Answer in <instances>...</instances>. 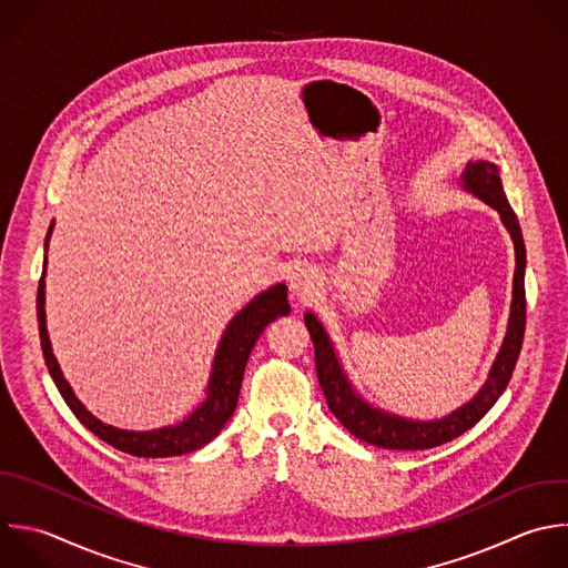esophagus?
<instances>
[{
  "label": "esophagus",
  "instance_id": "obj_1",
  "mask_svg": "<svg viewBox=\"0 0 568 568\" xmlns=\"http://www.w3.org/2000/svg\"><path fill=\"white\" fill-rule=\"evenodd\" d=\"M317 275L311 268H300L291 275V293L300 302H308L317 295Z\"/></svg>",
  "mask_w": 568,
  "mask_h": 568
}]
</instances>
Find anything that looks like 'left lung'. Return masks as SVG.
Wrapping results in <instances>:
<instances>
[{"instance_id": "left-lung-1", "label": "left lung", "mask_w": 568, "mask_h": 568, "mask_svg": "<svg viewBox=\"0 0 568 568\" xmlns=\"http://www.w3.org/2000/svg\"><path fill=\"white\" fill-rule=\"evenodd\" d=\"M464 189L475 193L479 200H484L488 206H493L504 226L508 229L513 244H515V277H513V302H510V317H508V331L504 337V344L495 357V364L488 373L486 384L481 390L462 408L450 413L444 419L435 422H417V419H404L397 415L382 413L373 406H368L355 390L351 388L348 379L342 373V366L335 357V351L331 346V339L322 324L315 320L313 313H306L304 322L313 339L315 348V368L317 379L324 390L326 404L331 413L342 422V426L355 435L357 439L388 448V450H424L435 448L439 444H446L468 428H473L499 399L504 388L510 382V375L515 371L521 342H524V328H526V291H524V268H526V248L519 222L504 195L499 171L490 162H470L464 173Z\"/></svg>"}]
</instances>
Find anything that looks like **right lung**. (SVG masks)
<instances>
[{"instance_id":"obj_1","label":"right lung","mask_w":568,"mask_h":568,"mask_svg":"<svg viewBox=\"0 0 568 568\" xmlns=\"http://www.w3.org/2000/svg\"><path fill=\"white\" fill-rule=\"evenodd\" d=\"M51 231H53V226L49 229L47 246H49ZM44 273H47V260H44ZM44 273H42L40 286H38V324H40V339H42V353L47 359V368H49L58 390L62 393V397L69 404V408L73 410V415L91 433H95L100 439H104L113 448L124 450L129 455H138V457H175V455H184V453L197 450L204 444H209L222 430V426L231 419V415L237 406L244 368H246L248 355H251L255 342L260 339L262 331L280 315L291 313V304L286 300L284 284H277V286L264 291L262 295H257L242 313H237L233 317V322L229 324V328L220 342L211 382H209L206 402H202V406H197V410L191 413L178 426H166V428L146 430V433H133V430L113 428L109 424H102L98 417H93L80 404V399L75 397V393L69 386V382L64 379L60 364L53 355L49 333H47Z\"/></svg>"}]
</instances>
